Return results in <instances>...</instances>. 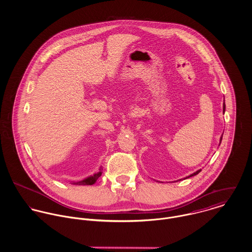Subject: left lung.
Listing matches in <instances>:
<instances>
[{
	"mask_svg": "<svg viewBox=\"0 0 252 252\" xmlns=\"http://www.w3.org/2000/svg\"><path fill=\"white\" fill-rule=\"evenodd\" d=\"M224 111H225V104H224V102H223V113H224ZM221 140H222V134L220 136V142H221ZM219 145V146H220ZM200 171L201 170H197L196 172H194V174H190L189 176H187V177H185L184 179H186V178H189V177H191V176H194V175H196V174H198V173H200ZM179 180H181V179H179Z\"/></svg>",
	"mask_w": 252,
	"mask_h": 252,
	"instance_id": "1",
	"label": "left lung"
}]
</instances>
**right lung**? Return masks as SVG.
<instances>
[{"label": "right lung", "instance_id": "add662e5", "mask_svg": "<svg viewBox=\"0 0 252 252\" xmlns=\"http://www.w3.org/2000/svg\"><path fill=\"white\" fill-rule=\"evenodd\" d=\"M101 171H102V169H99V172H97V174L90 175V176L84 178L83 180H80L78 182H72V184H75V185H93V184L96 183L97 178L101 175Z\"/></svg>", "mask_w": 252, "mask_h": 252}]
</instances>
